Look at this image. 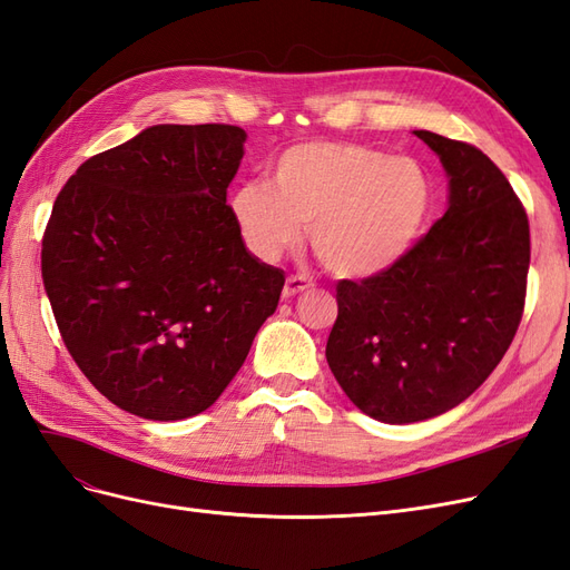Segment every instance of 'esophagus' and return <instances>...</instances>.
I'll return each instance as SVG.
<instances>
[{
	"instance_id": "34e87169",
	"label": "esophagus",
	"mask_w": 570,
	"mask_h": 570,
	"mask_svg": "<svg viewBox=\"0 0 570 570\" xmlns=\"http://www.w3.org/2000/svg\"><path fill=\"white\" fill-rule=\"evenodd\" d=\"M308 287H312V283H308L304 275H289V278L285 281V287H283V299H292L302 295V292H306Z\"/></svg>"
}]
</instances>
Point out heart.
<instances>
[{"mask_svg":"<svg viewBox=\"0 0 570 570\" xmlns=\"http://www.w3.org/2000/svg\"><path fill=\"white\" fill-rule=\"evenodd\" d=\"M435 204V185L411 157L354 142H302L271 166V185L249 180L230 197L247 249L275 264L312 226L318 262L340 278L385 273L416 247Z\"/></svg>","mask_w":570,"mask_h":570,"instance_id":"heart-1","label":"heart"}]
</instances>
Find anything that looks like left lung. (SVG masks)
<instances>
[{"label":"left lung","instance_id":"1","mask_svg":"<svg viewBox=\"0 0 570 570\" xmlns=\"http://www.w3.org/2000/svg\"><path fill=\"white\" fill-rule=\"evenodd\" d=\"M446 178L444 216L400 264L337 283L325 358L366 416L404 425L459 406L519 331L530 228L507 176L478 147L430 130Z\"/></svg>","mask_w":570,"mask_h":570}]
</instances>
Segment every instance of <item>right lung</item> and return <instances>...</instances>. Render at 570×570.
Segmentation results:
<instances>
[{
    "label": "right lung",
    "instance_id": "obj_1",
    "mask_svg": "<svg viewBox=\"0 0 570 570\" xmlns=\"http://www.w3.org/2000/svg\"><path fill=\"white\" fill-rule=\"evenodd\" d=\"M247 132L151 126L85 161L42 237V281L85 377L147 421L209 409L275 312L285 273L226 204Z\"/></svg>",
    "mask_w": 570,
    "mask_h": 570
}]
</instances>
